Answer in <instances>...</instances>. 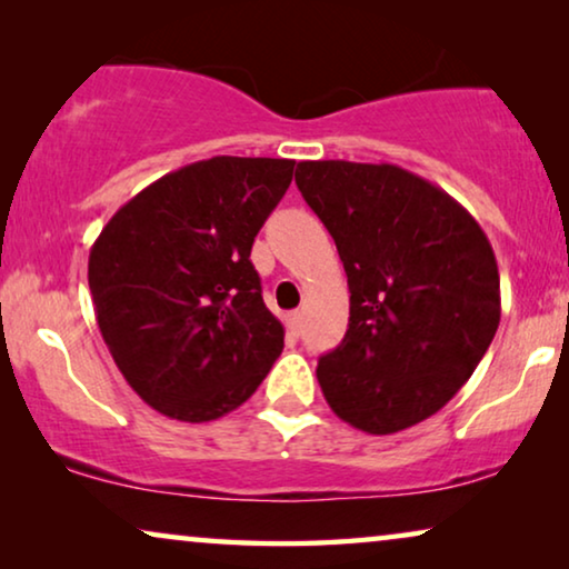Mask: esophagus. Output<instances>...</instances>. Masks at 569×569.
Instances as JSON below:
<instances>
[{
  "label": "esophagus",
  "mask_w": 569,
  "mask_h": 569,
  "mask_svg": "<svg viewBox=\"0 0 569 569\" xmlns=\"http://www.w3.org/2000/svg\"><path fill=\"white\" fill-rule=\"evenodd\" d=\"M300 326H302L300 310H292V313H287V331H290V337H300Z\"/></svg>",
  "instance_id": "esophagus-1"
}]
</instances>
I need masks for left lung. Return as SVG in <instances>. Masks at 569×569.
Here are the masks:
<instances>
[{"label":"left lung","instance_id":"8db88e82","mask_svg":"<svg viewBox=\"0 0 569 569\" xmlns=\"http://www.w3.org/2000/svg\"><path fill=\"white\" fill-rule=\"evenodd\" d=\"M295 183L337 243L349 329L318 383L357 430L391 435L440 411L500 326V271L458 201L391 162L302 160Z\"/></svg>","mask_w":569,"mask_h":569}]
</instances>
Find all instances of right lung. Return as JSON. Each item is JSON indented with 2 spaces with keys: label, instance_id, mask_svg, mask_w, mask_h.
I'll list each match as a JSON object with an SVG mask.
<instances>
[{
  "label": "right lung",
  "instance_id": "obj_1",
  "mask_svg": "<svg viewBox=\"0 0 569 569\" xmlns=\"http://www.w3.org/2000/svg\"><path fill=\"white\" fill-rule=\"evenodd\" d=\"M295 160L209 158L158 178L90 248L98 329L139 399L212 422L253 396L284 347L251 263Z\"/></svg>",
  "mask_w": 569,
  "mask_h": 569
}]
</instances>
